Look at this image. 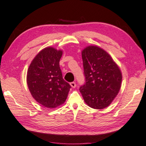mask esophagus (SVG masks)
<instances>
[{
    "label": "esophagus",
    "instance_id": "1",
    "mask_svg": "<svg viewBox=\"0 0 146 146\" xmlns=\"http://www.w3.org/2000/svg\"><path fill=\"white\" fill-rule=\"evenodd\" d=\"M70 85L72 88H76V83L75 82H72V83H70Z\"/></svg>",
    "mask_w": 146,
    "mask_h": 146
}]
</instances>
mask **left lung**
<instances>
[{
	"label": "left lung",
	"instance_id": "8db88e82",
	"mask_svg": "<svg viewBox=\"0 0 146 146\" xmlns=\"http://www.w3.org/2000/svg\"><path fill=\"white\" fill-rule=\"evenodd\" d=\"M86 82L80 91L85 103L94 109L110 106L119 94L122 75L111 56L97 45L81 51Z\"/></svg>",
	"mask_w": 146,
	"mask_h": 146
}]
</instances>
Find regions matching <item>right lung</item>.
<instances>
[{
	"label": "right lung",
	"mask_w": 146,
	"mask_h": 146,
	"mask_svg": "<svg viewBox=\"0 0 146 146\" xmlns=\"http://www.w3.org/2000/svg\"><path fill=\"white\" fill-rule=\"evenodd\" d=\"M62 50L47 47L32 60L27 72V84L33 98L41 105L54 108L65 103L70 85L63 80L60 67Z\"/></svg>",
	"instance_id": "obj_1"
}]
</instances>
